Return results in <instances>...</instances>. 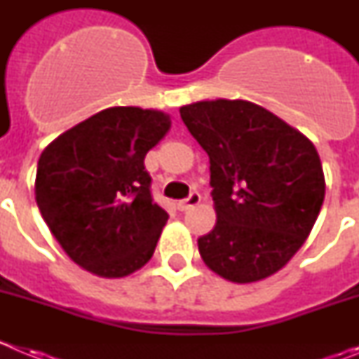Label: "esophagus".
Returning <instances> with one entry per match:
<instances>
[{"instance_id":"1","label":"esophagus","mask_w":359,"mask_h":359,"mask_svg":"<svg viewBox=\"0 0 359 359\" xmlns=\"http://www.w3.org/2000/svg\"><path fill=\"white\" fill-rule=\"evenodd\" d=\"M199 201H201V196H199V192H190L189 198L182 199V201H177V210L182 212H187L190 210L192 207H196V205H199Z\"/></svg>"}]
</instances>
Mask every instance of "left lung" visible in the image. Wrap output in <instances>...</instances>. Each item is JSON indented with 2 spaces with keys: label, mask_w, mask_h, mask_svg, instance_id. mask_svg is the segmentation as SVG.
Returning a JSON list of instances; mask_svg holds the SVG:
<instances>
[{
  "label": "left lung",
  "mask_w": 359,
  "mask_h": 359,
  "mask_svg": "<svg viewBox=\"0 0 359 359\" xmlns=\"http://www.w3.org/2000/svg\"><path fill=\"white\" fill-rule=\"evenodd\" d=\"M180 115L210 158L217 221L198 239L201 259L237 284L277 273L306 243L325 196L313 142L248 100H203Z\"/></svg>",
  "instance_id": "left-lung-1"
}]
</instances>
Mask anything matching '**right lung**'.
<instances>
[{"instance_id": "add662e5", "label": "right lung", "mask_w": 359, "mask_h": 359, "mask_svg": "<svg viewBox=\"0 0 359 359\" xmlns=\"http://www.w3.org/2000/svg\"><path fill=\"white\" fill-rule=\"evenodd\" d=\"M169 129L161 111L107 107L44 149L37 207L73 262L118 278L151 259L169 214L152 201L144 160Z\"/></svg>"}]
</instances>
